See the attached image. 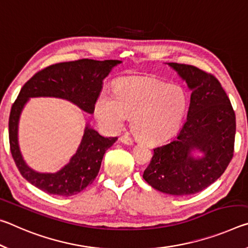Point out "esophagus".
I'll list each match as a JSON object with an SVG mask.
<instances>
[{
    "instance_id": "obj_1",
    "label": "esophagus",
    "mask_w": 248,
    "mask_h": 248,
    "mask_svg": "<svg viewBox=\"0 0 248 248\" xmlns=\"http://www.w3.org/2000/svg\"><path fill=\"white\" fill-rule=\"evenodd\" d=\"M121 141H122V143H124V144L132 145L134 143V140L132 139L131 136L128 135V134H125V135H123V136L121 137Z\"/></svg>"
}]
</instances>
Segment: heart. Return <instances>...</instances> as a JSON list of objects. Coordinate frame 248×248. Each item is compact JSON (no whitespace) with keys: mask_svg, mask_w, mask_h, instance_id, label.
<instances>
[{"mask_svg":"<svg viewBox=\"0 0 248 248\" xmlns=\"http://www.w3.org/2000/svg\"><path fill=\"white\" fill-rule=\"evenodd\" d=\"M186 105V92L177 84L147 78L127 79L117 87L115 96L101 93L95 115L112 132L120 131L126 117H132V127L140 140L159 144L180 128Z\"/></svg>","mask_w":248,"mask_h":248,"instance_id":"obj_1","label":"heart"}]
</instances>
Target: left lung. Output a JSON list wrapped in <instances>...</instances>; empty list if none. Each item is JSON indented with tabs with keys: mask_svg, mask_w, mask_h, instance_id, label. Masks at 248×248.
I'll list each match as a JSON object with an SVG mask.
<instances>
[{
	"mask_svg": "<svg viewBox=\"0 0 248 248\" xmlns=\"http://www.w3.org/2000/svg\"><path fill=\"white\" fill-rule=\"evenodd\" d=\"M190 90V107L184 126L168 144L154 148L143 178L158 191L189 196L204 190L225 171L233 158L236 119L220 81L201 69L169 62ZM198 149L204 157L194 158Z\"/></svg>",
	"mask_w": 248,
	"mask_h": 248,
	"instance_id": "obj_1",
	"label": "left lung"
}]
</instances>
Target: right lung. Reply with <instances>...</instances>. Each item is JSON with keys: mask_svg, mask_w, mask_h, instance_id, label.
I'll use <instances>...</instances> for the list:
<instances>
[{"mask_svg": "<svg viewBox=\"0 0 248 248\" xmlns=\"http://www.w3.org/2000/svg\"><path fill=\"white\" fill-rule=\"evenodd\" d=\"M121 62L120 60L97 62L80 59L51 64L35 74L24 84L11 108L9 139L16 167L30 184L44 192L56 196L69 197L82 191L95 179L105 152L117 140V137L101 136L87 125L78 151L71 157L69 164L55 173L35 171L24 161L17 139L19 116L30 97L54 96L66 99L92 114L102 89L103 79L113 67Z\"/></svg>", "mask_w": 248, "mask_h": 248, "instance_id": "add662e5", "label": "right lung"}]
</instances>
